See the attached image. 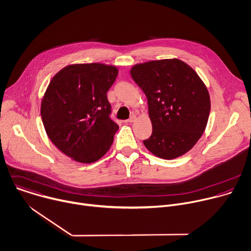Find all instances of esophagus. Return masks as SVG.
Here are the masks:
<instances>
[{
  "label": "esophagus",
  "instance_id": "obj_1",
  "mask_svg": "<svg viewBox=\"0 0 251 251\" xmlns=\"http://www.w3.org/2000/svg\"><path fill=\"white\" fill-rule=\"evenodd\" d=\"M135 121H136V117L133 115V116H131V117H130L126 122H127V123H129V124H131V123H134Z\"/></svg>",
  "mask_w": 251,
  "mask_h": 251
}]
</instances>
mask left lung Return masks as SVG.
Masks as SVG:
<instances>
[{
    "label": "left lung",
    "mask_w": 251,
    "mask_h": 251,
    "mask_svg": "<svg viewBox=\"0 0 251 251\" xmlns=\"http://www.w3.org/2000/svg\"><path fill=\"white\" fill-rule=\"evenodd\" d=\"M133 81L147 98L152 133L143 144L154 155L173 159L185 154L205 131L211 101L198 74L179 59L134 65Z\"/></svg>",
    "instance_id": "1"
}]
</instances>
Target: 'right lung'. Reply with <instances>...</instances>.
I'll return each mask as SVG.
<instances>
[{
	"mask_svg": "<svg viewBox=\"0 0 251 251\" xmlns=\"http://www.w3.org/2000/svg\"><path fill=\"white\" fill-rule=\"evenodd\" d=\"M118 73L115 66L100 63L69 65L46 89L40 107L45 131L75 161L95 162L113 144L119 126L111 119L107 92Z\"/></svg>",
	"mask_w": 251,
	"mask_h": 251,
	"instance_id": "add662e5",
	"label": "right lung"
}]
</instances>
